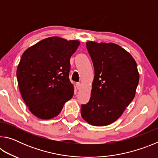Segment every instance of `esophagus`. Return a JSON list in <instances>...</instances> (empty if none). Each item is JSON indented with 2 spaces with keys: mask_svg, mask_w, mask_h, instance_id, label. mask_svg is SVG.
I'll return each instance as SVG.
<instances>
[{
  "mask_svg": "<svg viewBox=\"0 0 158 158\" xmlns=\"http://www.w3.org/2000/svg\"><path fill=\"white\" fill-rule=\"evenodd\" d=\"M76 87H77V89L80 90V89H81V84H80V83H77V84H76Z\"/></svg>",
  "mask_w": 158,
  "mask_h": 158,
  "instance_id": "1",
  "label": "esophagus"
}]
</instances>
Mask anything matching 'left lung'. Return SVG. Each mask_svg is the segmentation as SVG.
<instances>
[{
    "mask_svg": "<svg viewBox=\"0 0 158 158\" xmlns=\"http://www.w3.org/2000/svg\"><path fill=\"white\" fill-rule=\"evenodd\" d=\"M86 47L95 76L90 100L81 105V116L93 126H105L118 119L132 101L139 74L135 60L119 45L89 41Z\"/></svg>",
    "mask_w": 158,
    "mask_h": 158,
    "instance_id": "left-lung-1",
    "label": "left lung"
}]
</instances>
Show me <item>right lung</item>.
<instances>
[{
	"mask_svg": "<svg viewBox=\"0 0 158 158\" xmlns=\"http://www.w3.org/2000/svg\"><path fill=\"white\" fill-rule=\"evenodd\" d=\"M78 40L50 37L26 49L17 69L19 89L32 114L43 120L57 116L74 95L69 60Z\"/></svg>",
	"mask_w": 158,
	"mask_h": 158,
	"instance_id": "obj_1",
	"label": "right lung"
}]
</instances>
